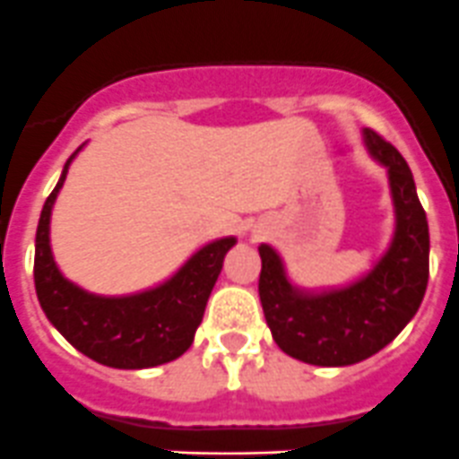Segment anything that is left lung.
I'll return each mask as SVG.
<instances>
[{"mask_svg":"<svg viewBox=\"0 0 459 459\" xmlns=\"http://www.w3.org/2000/svg\"><path fill=\"white\" fill-rule=\"evenodd\" d=\"M366 148L388 170L394 235L381 260L354 282L307 291L291 284L282 257L262 244L260 302L278 348L323 368L352 366L384 350L412 320L429 284V221L415 179L394 145L363 130Z\"/></svg>","mask_w":459,"mask_h":459,"instance_id":"1","label":"left lung"}]
</instances>
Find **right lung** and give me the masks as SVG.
Wrapping results in <instances>:
<instances>
[{"instance_id": "add662e5", "label": "right lung", "mask_w": 459, "mask_h": 459, "mask_svg": "<svg viewBox=\"0 0 459 459\" xmlns=\"http://www.w3.org/2000/svg\"><path fill=\"white\" fill-rule=\"evenodd\" d=\"M78 152L80 148L66 159L39 215L33 264L39 307L78 352L102 366L143 370L175 361L193 345L224 255L238 239L221 238L206 244L170 280L148 291L132 296L84 291L60 273L48 239L53 204Z\"/></svg>"}]
</instances>
